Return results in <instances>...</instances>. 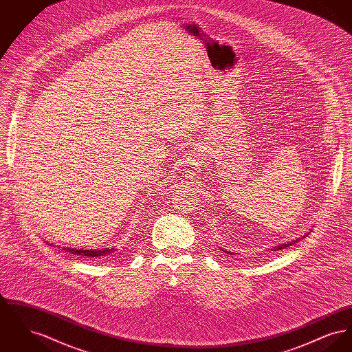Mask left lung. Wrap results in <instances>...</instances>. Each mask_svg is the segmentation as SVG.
<instances>
[{
	"mask_svg": "<svg viewBox=\"0 0 352 352\" xmlns=\"http://www.w3.org/2000/svg\"><path fill=\"white\" fill-rule=\"evenodd\" d=\"M297 241H298V239H297ZM296 241L293 240V241H290V243H286V244H280V245H277V247H274V250H278V251H281V250H284L286 247H289V245H292V244H294ZM221 251H224V250H221ZM227 253H230V254H234V252L226 251ZM234 254H237V253H234Z\"/></svg>",
	"mask_w": 352,
	"mask_h": 352,
	"instance_id": "left-lung-1",
	"label": "left lung"
}]
</instances>
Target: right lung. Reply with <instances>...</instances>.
I'll list each match as a JSON object with an SVG mask.
<instances>
[{"label":"right lung","mask_w":352,"mask_h":352,"mask_svg":"<svg viewBox=\"0 0 352 352\" xmlns=\"http://www.w3.org/2000/svg\"><path fill=\"white\" fill-rule=\"evenodd\" d=\"M71 252L74 254L78 256H85V257H101V256H107L109 253H112L113 248H101V250H76V248H62V251Z\"/></svg>","instance_id":"add662e5"}]
</instances>
